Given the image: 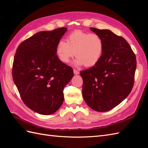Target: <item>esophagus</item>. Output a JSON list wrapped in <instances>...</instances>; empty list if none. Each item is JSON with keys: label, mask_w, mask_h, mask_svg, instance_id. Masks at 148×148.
<instances>
[{"label": "esophagus", "mask_w": 148, "mask_h": 148, "mask_svg": "<svg viewBox=\"0 0 148 148\" xmlns=\"http://www.w3.org/2000/svg\"><path fill=\"white\" fill-rule=\"evenodd\" d=\"M73 73H74L75 75H78L79 74V71L78 70H77L74 69L73 70Z\"/></svg>", "instance_id": "esophagus-1"}]
</instances>
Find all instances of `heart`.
I'll return each mask as SVG.
<instances>
[{"mask_svg":"<svg viewBox=\"0 0 148 148\" xmlns=\"http://www.w3.org/2000/svg\"><path fill=\"white\" fill-rule=\"evenodd\" d=\"M103 51L104 41L100 36L79 31L70 34L66 42L60 40L56 48L57 57L63 63H69L76 55L77 58L74 62L76 66L84 65L88 67L99 62Z\"/></svg>","mask_w":148,"mask_h":148,"instance_id":"b5f03b06","label":"heart"}]
</instances>
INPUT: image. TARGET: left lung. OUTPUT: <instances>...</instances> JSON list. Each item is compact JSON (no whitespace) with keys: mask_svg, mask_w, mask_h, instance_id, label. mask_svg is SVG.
Returning a JSON list of instances; mask_svg holds the SVG:
<instances>
[{"mask_svg":"<svg viewBox=\"0 0 148 148\" xmlns=\"http://www.w3.org/2000/svg\"><path fill=\"white\" fill-rule=\"evenodd\" d=\"M104 41L99 62L80 71L82 95L87 105L97 112H107L122 102L134 84L136 60L129 44L109 29L90 28Z\"/></svg>","mask_w":148,"mask_h":148,"instance_id":"obj_1","label":"left lung"}]
</instances>
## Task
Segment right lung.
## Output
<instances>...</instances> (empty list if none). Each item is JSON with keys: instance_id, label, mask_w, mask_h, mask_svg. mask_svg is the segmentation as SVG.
<instances>
[{"instance_id": "obj_1", "label": "right lung", "mask_w": 148, "mask_h": 148, "mask_svg": "<svg viewBox=\"0 0 148 148\" xmlns=\"http://www.w3.org/2000/svg\"><path fill=\"white\" fill-rule=\"evenodd\" d=\"M67 31L36 33L22 42L14 57L12 77L22 101L41 115L55 113L63 104L64 88L73 77L71 67L57 57V42Z\"/></svg>"}]
</instances>
